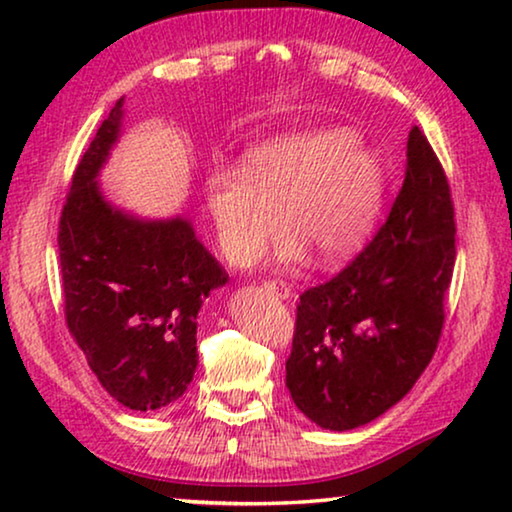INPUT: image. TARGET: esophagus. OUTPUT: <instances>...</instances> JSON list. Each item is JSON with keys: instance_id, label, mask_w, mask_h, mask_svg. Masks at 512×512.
<instances>
[{"instance_id": "obj_1", "label": "esophagus", "mask_w": 512, "mask_h": 512, "mask_svg": "<svg viewBox=\"0 0 512 512\" xmlns=\"http://www.w3.org/2000/svg\"><path fill=\"white\" fill-rule=\"evenodd\" d=\"M265 289L272 291L279 298H289L291 296V286L282 282V279H277V282H275V279H268V282H265Z\"/></svg>"}]
</instances>
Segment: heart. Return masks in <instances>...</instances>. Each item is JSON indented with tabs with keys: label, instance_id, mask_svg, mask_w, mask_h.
Wrapping results in <instances>:
<instances>
[{
	"label": "heart",
	"instance_id": "1",
	"mask_svg": "<svg viewBox=\"0 0 512 512\" xmlns=\"http://www.w3.org/2000/svg\"><path fill=\"white\" fill-rule=\"evenodd\" d=\"M205 200L230 256L258 249L282 207L293 233L282 235L277 256L296 261L307 247L317 263L338 265L373 233L384 200V165L349 125H296L251 146L242 170L214 167L205 179Z\"/></svg>",
	"mask_w": 512,
	"mask_h": 512
}]
</instances>
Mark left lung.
I'll use <instances>...</instances> for the list:
<instances>
[{
	"mask_svg": "<svg viewBox=\"0 0 512 512\" xmlns=\"http://www.w3.org/2000/svg\"><path fill=\"white\" fill-rule=\"evenodd\" d=\"M454 233L445 170L415 125L384 226L345 270L300 296L286 387L307 419L349 431L412 389L443 331Z\"/></svg>",
	"mask_w": 512,
	"mask_h": 512,
	"instance_id": "1",
	"label": "left lung"
}]
</instances>
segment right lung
Wrapping results in <instances>:
<instances>
[{"mask_svg": "<svg viewBox=\"0 0 512 512\" xmlns=\"http://www.w3.org/2000/svg\"><path fill=\"white\" fill-rule=\"evenodd\" d=\"M121 121L123 97L76 165L58 233L62 296L102 387L146 412L184 396L198 368V312L228 275L184 216L139 219L104 198L97 177Z\"/></svg>", "mask_w": 512, "mask_h": 512, "instance_id": "obj_1", "label": "right lung"}]
</instances>
